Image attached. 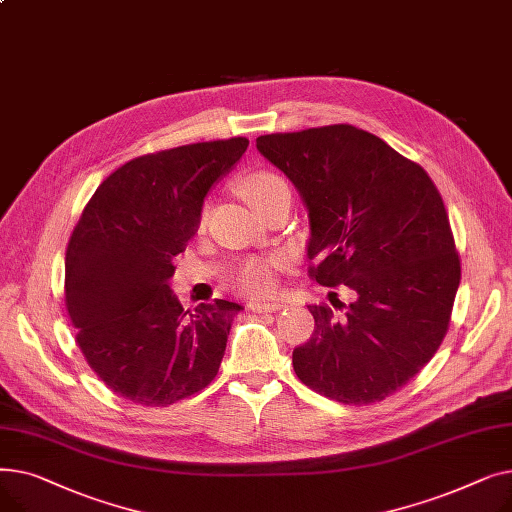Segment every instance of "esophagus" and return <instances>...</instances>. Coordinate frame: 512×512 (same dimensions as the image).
Segmentation results:
<instances>
[{
	"label": "esophagus",
	"instance_id": "1",
	"mask_svg": "<svg viewBox=\"0 0 512 512\" xmlns=\"http://www.w3.org/2000/svg\"><path fill=\"white\" fill-rule=\"evenodd\" d=\"M284 305L276 303V301H267V303H249V309L253 313H272V311H280Z\"/></svg>",
	"mask_w": 512,
	"mask_h": 512
}]
</instances>
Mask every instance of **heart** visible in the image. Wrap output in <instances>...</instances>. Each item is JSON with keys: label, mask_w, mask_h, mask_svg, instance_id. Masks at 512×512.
<instances>
[{"label": "heart", "mask_w": 512, "mask_h": 512, "mask_svg": "<svg viewBox=\"0 0 512 512\" xmlns=\"http://www.w3.org/2000/svg\"><path fill=\"white\" fill-rule=\"evenodd\" d=\"M238 191L242 199L259 213L278 197L290 195V186L280 174L272 170H251L238 180ZM232 284L238 292L247 294V297H263V294L272 292L274 288L272 265L261 259L242 263L232 278Z\"/></svg>", "instance_id": "1"}]
</instances>
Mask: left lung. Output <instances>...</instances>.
<instances>
[{
	"label": "left lung",
	"mask_w": 512,
	"mask_h": 512,
	"mask_svg": "<svg viewBox=\"0 0 512 512\" xmlns=\"http://www.w3.org/2000/svg\"><path fill=\"white\" fill-rule=\"evenodd\" d=\"M259 153L309 211V276L346 286L309 305L311 338L292 365L311 390L371 405L407 386L440 348L461 282L448 213L415 161L351 124L263 134Z\"/></svg>",
	"instance_id": "left-lung-1"
}]
</instances>
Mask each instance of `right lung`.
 <instances>
[{
    "mask_svg": "<svg viewBox=\"0 0 512 512\" xmlns=\"http://www.w3.org/2000/svg\"><path fill=\"white\" fill-rule=\"evenodd\" d=\"M247 147L232 137L130 159L99 184L70 236L64 290L76 344L130 402L168 407L218 375L242 307L215 299L184 311L168 282L209 188Z\"/></svg>",
    "mask_w": 512,
    "mask_h": 512,
    "instance_id": "1",
    "label": "right lung"
}]
</instances>
